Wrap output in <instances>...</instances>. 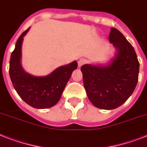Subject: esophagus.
Segmentation results:
<instances>
[{
	"instance_id": "esophagus-1",
	"label": "esophagus",
	"mask_w": 147,
	"mask_h": 147,
	"mask_svg": "<svg viewBox=\"0 0 147 147\" xmlns=\"http://www.w3.org/2000/svg\"><path fill=\"white\" fill-rule=\"evenodd\" d=\"M86 62H87V60L85 59H84V58H82V59H80L78 61V66L79 67L82 66V65H84L85 63H86Z\"/></svg>"
}]
</instances>
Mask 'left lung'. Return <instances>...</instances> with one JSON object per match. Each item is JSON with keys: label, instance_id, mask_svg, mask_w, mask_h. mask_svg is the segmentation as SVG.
<instances>
[{"label": "left lung", "instance_id": "left-lung-1", "mask_svg": "<svg viewBox=\"0 0 147 147\" xmlns=\"http://www.w3.org/2000/svg\"><path fill=\"white\" fill-rule=\"evenodd\" d=\"M109 40L117 51L109 65H84L81 68L88 98L95 107L105 110L115 109L130 98L140 69L134 47L118 30L111 29Z\"/></svg>", "mask_w": 147, "mask_h": 147}]
</instances>
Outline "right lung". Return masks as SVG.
I'll return each instance as SVG.
<instances>
[{
  "instance_id": "add662e5",
  "label": "right lung",
  "mask_w": 147,
  "mask_h": 147,
  "mask_svg": "<svg viewBox=\"0 0 147 147\" xmlns=\"http://www.w3.org/2000/svg\"><path fill=\"white\" fill-rule=\"evenodd\" d=\"M29 30L30 28L20 36L10 56V79L17 94L26 104L38 109L49 108L59 100L72 71L77 69L78 63L74 61L67 65L59 67L43 77L33 76L25 72L20 63L21 47L24 36Z\"/></svg>"
}]
</instances>
